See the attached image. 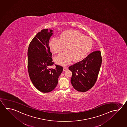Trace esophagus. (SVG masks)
Returning <instances> with one entry per match:
<instances>
[{"mask_svg":"<svg viewBox=\"0 0 127 127\" xmlns=\"http://www.w3.org/2000/svg\"><path fill=\"white\" fill-rule=\"evenodd\" d=\"M67 69H68V68L67 67H64L63 68V71H66V70H67Z\"/></svg>","mask_w":127,"mask_h":127,"instance_id":"1","label":"esophagus"}]
</instances>
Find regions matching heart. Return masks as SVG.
<instances>
[{"mask_svg": "<svg viewBox=\"0 0 127 127\" xmlns=\"http://www.w3.org/2000/svg\"><path fill=\"white\" fill-rule=\"evenodd\" d=\"M93 40L79 31H68L60 35L59 39L53 38L49 42V47L54 54H59L65 48V53L56 57V62L66 65L73 61L77 62L88 54L93 47Z\"/></svg>", "mask_w": 127, "mask_h": 127, "instance_id": "heart-1", "label": "heart"}]
</instances>
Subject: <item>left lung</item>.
I'll return each mask as SVG.
<instances>
[{"mask_svg": "<svg viewBox=\"0 0 127 127\" xmlns=\"http://www.w3.org/2000/svg\"><path fill=\"white\" fill-rule=\"evenodd\" d=\"M102 62L100 51H95L86 58L70 65L69 69L72 71V85L79 92H85L95 84Z\"/></svg>", "mask_w": 127, "mask_h": 127, "instance_id": "8db88e82", "label": "left lung"}]
</instances>
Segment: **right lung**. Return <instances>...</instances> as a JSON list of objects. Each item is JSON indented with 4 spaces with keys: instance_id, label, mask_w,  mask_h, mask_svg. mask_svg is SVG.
Listing matches in <instances>:
<instances>
[{
    "instance_id": "obj_1",
    "label": "right lung",
    "mask_w": 127,
    "mask_h": 127,
    "mask_svg": "<svg viewBox=\"0 0 127 127\" xmlns=\"http://www.w3.org/2000/svg\"><path fill=\"white\" fill-rule=\"evenodd\" d=\"M44 29L38 32L30 43L28 50L27 67L29 76L34 86L43 93L53 91L58 84V79L63 68L54 65L50 50L49 41L52 30Z\"/></svg>"
}]
</instances>
